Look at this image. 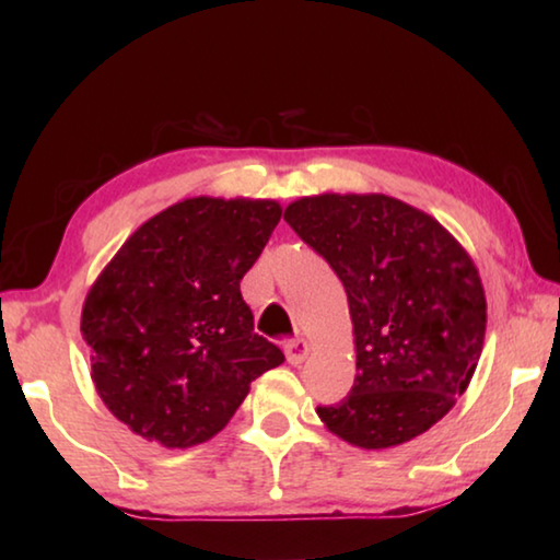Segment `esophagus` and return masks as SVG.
<instances>
[{"mask_svg":"<svg viewBox=\"0 0 560 560\" xmlns=\"http://www.w3.org/2000/svg\"><path fill=\"white\" fill-rule=\"evenodd\" d=\"M308 343L303 338H291L287 340V346H283V353H287V360L291 365H301L303 360L308 358Z\"/></svg>","mask_w":560,"mask_h":560,"instance_id":"34e87169","label":"esophagus"}]
</instances>
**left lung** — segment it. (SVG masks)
<instances>
[{"label":"left lung","instance_id":"8db88e82","mask_svg":"<svg viewBox=\"0 0 560 560\" xmlns=\"http://www.w3.org/2000/svg\"><path fill=\"white\" fill-rule=\"evenodd\" d=\"M283 220L343 281L355 336V383L318 405L326 428L355 447L385 450L452 410L479 363L487 299L457 240L387 195H318Z\"/></svg>","mask_w":560,"mask_h":560}]
</instances>
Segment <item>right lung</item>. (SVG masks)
Instances as JSON below:
<instances>
[{"label":"right lung","mask_w":560,"mask_h":560,"mask_svg":"<svg viewBox=\"0 0 560 560\" xmlns=\"http://www.w3.org/2000/svg\"><path fill=\"white\" fill-rule=\"evenodd\" d=\"M279 220L271 200L192 197L132 232L91 287L81 334L93 383L140 438L207 442L252 381L283 363L240 291Z\"/></svg>","instance_id":"add662e5"}]
</instances>
